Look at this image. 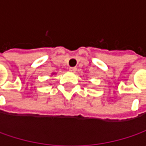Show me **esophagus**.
<instances>
[{"instance_id": "obj_1", "label": "esophagus", "mask_w": 146, "mask_h": 146, "mask_svg": "<svg viewBox=\"0 0 146 146\" xmlns=\"http://www.w3.org/2000/svg\"><path fill=\"white\" fill-rule=\"evenodd\" d=\"M70 71H71V72H76V67H70Z\"/></svg>"}]
</instances>
